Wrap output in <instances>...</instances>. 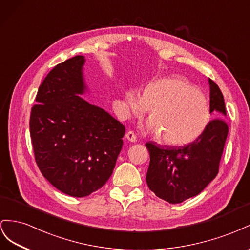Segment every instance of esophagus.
I'll return each instance as SVG.
<instances>
[{"mask_svg": "<svg viewBox=\"0 0 250 250\" xmlns=\"http://www.w3.org/2000/svg\"><path fill=\"white\" fill-rule=\"evenodd\" d=\"M125 138L129 140V141H131V142H135V141H136V135H135L134 132L129 131V132L125 134Z\"/></svg>", "mask_w": 250, "mask_h": 250, "instance_id": "esophagus-1", "label": "esophagus"}]
</instances>
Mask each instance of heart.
<instances>
[{
    "label": "heart",
    "instance_id": "b5f03b06",
    "mask_svg": "<svg viewBox=\"0 0 250 250\" xmlns=\"http://www.w3.org/2000/svg\"><path fill=\"white\" fill-rule=\"evenodd\" d=\"M126 111L141 115L149 110L146 131L158 134L162 144L183 146L200 138L211 119L210 104L201 90L182 77L162 78L151 83L140 94L125 93Z\"/></svg>",
    "mask_w": 250,
    "mask_h": 250
}]
</instances>
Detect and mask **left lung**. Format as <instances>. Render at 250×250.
I'll list each match as a JSON object with an SVG mask.
<instances>
[{"instance_id":"left-lung-1","label":"left lung","mask_w":250,"mask_h":250,"mask_svg":"<svg viewBox=\"0 0 250 250\" xmlns=\"http://www.w3.org/2000/svg\"><path fill=\"white\" fill-rule=\"evenodd\" d=\"M210 112L215 119L200 138L183 146H160L146 142L149 166L146 173L148 188L170 204L195 197L215 179L219 172L228 134L222 92L208 78Z\"/></svg>"}]
</instances>
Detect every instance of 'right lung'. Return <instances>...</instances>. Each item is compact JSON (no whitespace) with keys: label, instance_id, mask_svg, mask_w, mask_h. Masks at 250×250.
Masks as SVG:
<instances>
[{"label":"right lung","instance_id":"add662e5","mask_svg":"<svg viewBox=\"0 0 250 250\" xmlns=\"http://www.w3.org/2000/svg\"><path fill=\"white\" fill-rule=\"evenodd\" d=\"M84 56L55 66L40 85L30 115L37 165L63 194L82 198L103 188L123 147L125 125L81 95L88 91Z\"/></svg>","mask_w":250,"mask_h":250}]
</instances>
